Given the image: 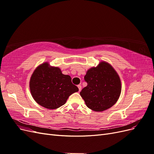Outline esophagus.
Returning a JSON list of instances; mask_svg holds the SVG:
<instances>
[{"label":"esophagus","instance_id":"esophagus-1","mask_svg":"<svg viewBox=\"0 0 154 154\" xmlns=\"http://www.w3.org/2000/svg\"><path fill=\"white\" fill-rule=\"evenodd\" d=\"M78 87L79 88V91H80L82 90V85H78Z\"/></svg>","mask_w":154,"mask_h":154}]
</instances>
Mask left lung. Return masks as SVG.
<instances>
[{
	"label": "left lung",
	"instance_id": "left-lung-1",
	"mask_svg": "<svg viewBox=\"0 0 154 154\" xmlns=\"http://www.w3.org/2000/svg\"><path fill=\"white\" fill-rule=\"evenodd\" d=\"M84 79L87 85L80 94L88 108L102 112L118 101L122 92V83L118 72L110 64L100 62L96 67L87 70Z\"/></svg>",
	"mask_w": 154,
	"mask_h": 154
}]
</instances>
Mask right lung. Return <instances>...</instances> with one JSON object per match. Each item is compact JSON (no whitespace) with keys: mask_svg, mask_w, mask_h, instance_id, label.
<instances>
[{"mask_svg":"<svg viewBox=\"0 0 154 154\" xmlns=\"http://www.w3.org/2000/svg\"><path fill=\"white\" fill-rule=\"evenodd\" d=\"M32 97L37 103L48 109H57L66 103L69 96L79 91L71 78L58 67L44 62L37 67L29 81Z\"/></svg>","mask_w":154,"mask_h":154,"instance_id":"add662e5","label":"right lung"}]
</instances>
